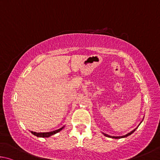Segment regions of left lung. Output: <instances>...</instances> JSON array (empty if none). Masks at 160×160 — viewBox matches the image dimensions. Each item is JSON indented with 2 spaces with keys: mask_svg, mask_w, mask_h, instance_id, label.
<instances>
[{
  "mask_svg": "<svg viewBox=\"0 0 160 160\" xmlns=\"http://www.w3.org/2000/svg\"><path fill=\"white\" fill-rule=\"evenodd\" d=\"M141 123H140L139 124V125L141 124ZM139 125L138 126V127H137L136 128H134L133 130H132L131 131V132H129V133H128L127 134H126V135H124V136H109V135H108V134H106V133H102V134L104 136H105L106 137H108V138H116V139H119V138H125V137H127V136H130L131 134H132L134 131H136V129H137V128H138V127H139Z\"/></svg>",
  "mask_w": 160,
  "mask_h": 160,
  "instance_id": "1",
  "label": "left lung"
}]
</instances>
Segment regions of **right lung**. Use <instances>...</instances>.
<instances>
[{"label": "right lung", "mask_w": 160, "mask_h": 160, "mask_svg": "<svg viewBox=\"0 0 160 160\" xmlns=\"http://www.w3.org/2000/svg\"><path fill=\"white\" fill-rule=\"evenodd\" d=\"M64 127H62L60 128H59V129L58 130H55V131H50V132H46V133H36V132H33V131H31V133H32V134H33V135L37 136V137H41V138H48V137L51 136L52 135H54V134L57 133L58 132H60V131H62L63 129V128Z\"/></svg>", "instance_id": "add662e5"}]
</instances>
